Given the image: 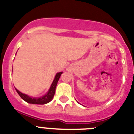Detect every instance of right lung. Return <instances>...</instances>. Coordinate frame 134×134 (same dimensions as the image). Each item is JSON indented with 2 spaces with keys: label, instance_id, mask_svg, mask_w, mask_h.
Listing matches in <instances>:
<instances>
[{
  "label": "right lung",
  "instance_id": "obj_1",
  "mask_svg": "<svg viewBox=\"0 0 134 134\" xmlns=\"http://www.w3.org/2000/svg\"><path fill=\"white\" fill-rule=\"evenodd\" d=\"M62 74V72H58L55 76V78H54V81L52 82V83L51 85L50 88H49V91L47 92L45 95L42 96L41 97H29V95L27 94H24V93H21L19 91L16 89V91L17 92L19 96L21 97V99L24 100L25 101H26L28 103L31 104H37V105H44V104L48 103L50 102L51 100H52L53 97H54V94H55V88H56L57 84H58V82L59 79H60V76Z\"/></svg>",
  "mask_w": 134,
  "mask_h": 134
}]
</instances>
